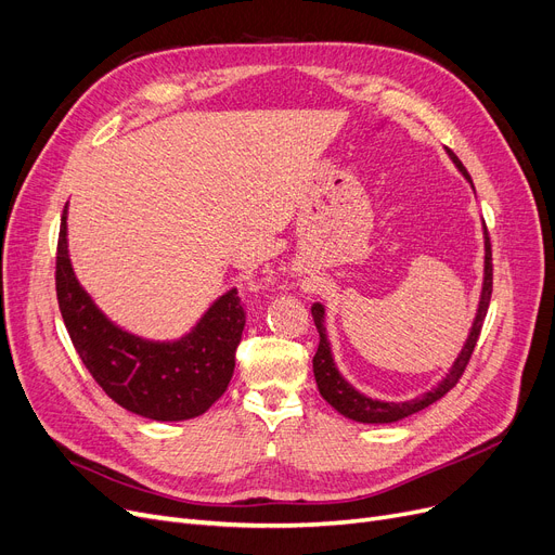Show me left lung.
I'll use <instances>...</instances> for the list:
<instances>
[{
	"instance_id": "left-lung-1",
	"label": "left lung",
	"mask_w": 555,
	"mask_h": 555,
	"mask_svg": "<svg viewBox=\"0 0 555 555\" xmlns=\"http://www.w3.org/2000/svg\"><path fill=\"white\" fill-rule=\"evenodd\" d=\"M449 154H451L453 164L460 168V172L472 182L467 168L462 166V162L455 157L451 150H449ZM492 275H494V269H492V243H490V232H487V228H485V280H482V294H480L478 314H476L474 327L469 332V339H467V344H464L462 352L457 354L453 369L447 373V378L441 380L435 389L426 391L424 396L414 398V401H405V403L373 401V398L360 393L358 389L350 387L341 378L335 362H332V352H330V344H327V335H325V325H323L325 309H323V305L314 302L312 317H314V323H317V330H319V348H317V354H314V378H317L321 396L339 414H344V416H348L352 421H360V424H391V421L405 418V416H410V414H414L418 410L433 405L435 401H439L441 396L449 393L457 385L464 369H467V364L472 360V352H474L476 341L480 337L482 321L487 317V307H490V298H492Z\"/></svg>"
}]
</instances>
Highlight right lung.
Masks as SVG:
<instances>
[{
    "label": "right lung",
    "instance_id": "obj_1",
    "mask_svg": "<svg viewBox=\"0 0 555 555\" xmlns=\"http://www.w3.org/2000/svg\"><path fill=\"white\" fill-rule=\"evenodd\" d=\"M63 209L56 243V298L75 350L93 380L120 408L184 421L207 412L230 385L246 312L236 289L220 296L180 341H145L111 323L88 296L68 257Z\"/></svg>",
    "mask_w": 555,
    "mask_h": 555
}]
</instances>
